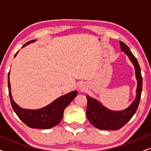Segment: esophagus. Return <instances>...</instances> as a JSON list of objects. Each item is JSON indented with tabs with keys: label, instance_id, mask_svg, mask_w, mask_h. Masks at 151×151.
<instances>
[{
	"label": "esophagus",
	"instance_id": "34e87169",
	"mask_svg": "<svg viewBox=\"0 0 151 151\" xmlns=\"http://www.w3.org/2000/svg\"><path fill=\"white\" fill-rule=\"evenodd\" d=\"M79 89L81 91H84L86 89V86L84 85H80L79 86Z\"/></svg>",
	"mask_w": 151,
	"mask_h": 151
}]
</instances>
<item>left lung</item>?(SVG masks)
<instances>
[{"instance_id": "8db88e82", "label": "left lung", "mask_w": 151, "mask_h": 151, "mask_svg": "<svg viewBox=\"0 0 151 151\" xmlns=\"http://www.w3.org/2000/svg\"><path fill=\"white\" fill-rule=\"evenodd\" d=\"M121 51L128 55L135 67L137 85L136 97L131 105L122 111L107 109L96 99L87 96L86 116L88 121L96 128L102 130H118L124 126L135 114L139 106L142 90V77L139 63L125 43L119 41Z\"/></svg>"}]
</instances>
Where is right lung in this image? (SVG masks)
<instances>
[{
    "label": "right lung",
    "instance_id": "1",
    "mask_svg": "<svg viewBox=\"0 0 151 151\" xmlns=\"http://www.w3.org/2000/svg\"><path fill=\"white\" fill-rule=\"evenodd\" d=\"M36 40H31L24 44L22 47L31 43L36 42ZM18 51L15 54L17 55ZM10 71L8 73V88L10 102L14 112L16 113L20 120H22L27 127L32 129H48L54 127L60 122L63 117L64 111L72 100L78 96V91L74 90L68 93L59 97L51 104L39 109H22L14 102L12 96L11 84L9 81Z\"/></svg>",
    "mask_w": 151,
    "mask_h": 151
}]
</instances>
